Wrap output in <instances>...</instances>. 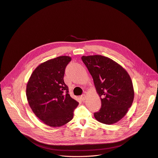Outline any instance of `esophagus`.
<instances>
[{
  "instance_id": "34e87169",
  "label": "esophagus",
  "mask_w": 158,
  "mask_h": 158,
  "mask_svg": "<svg viewBox=\"0 0 158 158\" xmlns=\"http://www.w3.org/2000/svg\"><path fill=\"white\" fill-rule=\"evenodd\" d=\"M81 99H82V101H85L86 99V96L85 94H83L81 96Z\"/></svg>"
}]
</instances>
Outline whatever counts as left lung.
I'll use <instances>...</instances> for the list:
<instances>
[{"label": "left lung", "instance_id": "8db88e82", "mask_svg": "<svg viewBox=\"0 0 158 158\" xmlns=\"http://www.w3.org/2000/svg\"><path fill=\"white\" fill-rule=\"evenodd\" d=\"M82 60L92 76L101 107L94 116L97 121L114 124L127 112L134 100V89L127 71L119 64L100 55L82 56Z\"/></svg>", "mask_w": 158, "mask_h": 158}]
</instances>
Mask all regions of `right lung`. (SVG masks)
<instances>
[{
	"label": "right lung",
	"mask_w": 158,
	"mask_h": 158,
	"mask_svg": "<svg viewBox=\"0 0 158 158\" xmlns=\"http://www.w3.org/2000/svg\"><path fill=\"white\" fill-rule=\"evenodd\" d=\"M71 60V57L64 56L40 64L27 84V99L34 114L51 127L71 121L79 104L70 96L64 81L65 67Z\"/></svg>",
	"instance_id": "add662e5"
}]
</instances>
